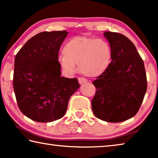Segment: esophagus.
I'll list each match as a JSON object with an SVG mask.
<instances>
[{"instance_id": "1", "label": "esophagus", "mask_w": 158, "mask_h": 158, "mask_svg": "<svg viewBox=\"0 0 158 158\" xmlns=\"http://www.w3.org/2000/svg\"><path fill=\"white\" fill-rule=\"evenodd\" d=\"M78 81H79V84H83L84 83H86L87 81V79H85V78H82V77H80V78L78 79Z\"/></svg>"}]
</instances>
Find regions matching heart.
Listing matches in <instances>:
<instances>
[{"label":"heart","mask_w":158,"mask_h":158,"mask_svg":"<svg viewBox=\"0 0 158 158\" xmlns=\"http://www.w3.org/2000/svg\"><path fill=\"white\" fill-rule=\"evenodd\" d=\"M62 53L58 57V63L67 75L74 74L78 64L86 76L98 77L106 71L112 60V49L108 42L88 36L70 39L62 48Z\"/></svg>","instance_id":"obj_1"}]
</instances>
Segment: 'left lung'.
<instances>
[{"label":"left lung","instance_id":"8db88e82","mask_svg":"<svg viewBox=\"0 0 158 158\" xmlns=\"http://www.w3.org/2000/svg\"><path fill=\"white\" fill-rule=\"evenodd\" d=\"M112 49V61L93 84L95 116L107 122H124L139 111L147 90L144 63L134 44L121 34L105 31Z\"/></svg>","mask_w":158,"mask_h":158}]
</instances>
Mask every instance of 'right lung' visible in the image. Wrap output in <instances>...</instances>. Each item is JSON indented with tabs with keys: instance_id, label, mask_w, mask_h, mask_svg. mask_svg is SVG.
<instances>
[{
	"instance_id": "1",
	"label": "right lung",
	"mask_w": 158,
	"mask_h": 158,
	"mask_svg": "<svg viewBox=\"0 0 158 158\" xmlns=\"http://www.w3.org/2000/svg\"><path fill=\"white\" fill-rule=\"evenodd\" d=\"M67 31H44L26 42L15 58L13 88L25 116L50 122L65 114L69 98L79 88L77 79L61 77L58 52Z\"/></svg>"
}]
</instances>
